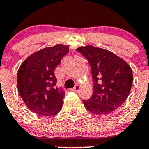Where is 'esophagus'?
Returning <instances> with one entry per match:
<instances>
[{
	"mask_svg": "<svg viewBox=\"0 0 149 149\" xmlns=\"http://www.w3.org/2000/svg\"><path fill=\"white\" fill-rule=\"evenodd\" d=\"M79 90H80V86L78 85V84H77V85L75 86V87H73V89H72V90H73V91H74V92H78Z\"/></svg>",
	"mask_w": 149,
	"mask_h": 149,
	"instance_id": "obj_1",
	"label": "esophagus"
}]
</instances>
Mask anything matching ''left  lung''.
Listing matches in <instances>:
<instances>
[{
  "instance_id": "obj_1",
  "label": "left lung",
  "mask_w": 149,
  "mask_h": 149,
  "mask_svg": "<svg viewBox=\"0 0 149 149\" xmlns=\"http://www.w3.org/2000/svg\"><path fill=\"white\" fill-rule=\"evenodd\" d=\"M88 60L93 82L91 98L83 100L87 111L107 115L121 106L129 95L133 81L132 70L123 60L107 50L93 45L76 49Z\"/></svg>"
}]
</instances>
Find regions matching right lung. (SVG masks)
Instances as JSON below:
<instances>
[{"label":"right lung","instance_id":"add662e5","mask_svg":"<svg viewBox=\"0 0 149 149\" xmlns=\"http://www.w3.org/2000/svg\"><path fill=\"white\" fill-rule=\"evenodd\" d=\"M68 45H56L34 52L17 71V89L27 107L41 116L60 112L65 92L56 86L54 70L69 51Z\"/></svg>","mask_w":149,"mask_h":149}]
</instances>
